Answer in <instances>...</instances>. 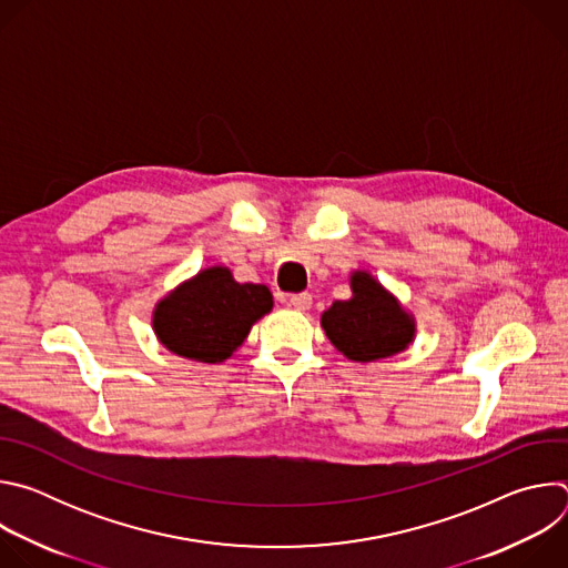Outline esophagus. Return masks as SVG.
I'll return each instance as SVG.
<instances>
[{"mask_svg": "<svg viewBox=\"0 0 568 568\" xmlns=\"http://www.w3.org/2000/svg\"><path fill=\"white\" fill-rule=\"evenodd\" d=\"M290 305H292L294 310H298V312H305V310H310V305H312V294H310V292L292 294V296H290Z\"/></svg>", "mask_w": 568, "mask_h": 568, "instance_id": "1", "label": "esophagus"}]
</instances>
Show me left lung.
<instances>
[{
    "mask_svg": "<svg viewBox=\"0 0 568 568\" xmlns=\"http://www.w3.org/2000/svg\"><path fill=\"white\" fill-rule=\"evenodd\" d=\"M353 296L321 314L331 344L353 362H375L407 348L416 321L368 272H353Z\"/></svg>",
    "mask_w": 568,
    "mask_h": 568,
    "instance_id": "obj_1",
    "label": "left lung"
}]
</instances>
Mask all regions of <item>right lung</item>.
<instances>
[{"label":"right lung","instance_id":"1","mask_svg":"<svg viewBox=\"0 0 568 568\" xmlns=\"http://www.w3.org/2000/svg\"><path fill=\"white\" fill-rule=\"evenodd\" d=\"M272 305L265 285L235 283L226 267H209L156 303L152 328L171 353L220 364L242 346Z\"/></svg>","mask_w":568,"mask_h":568}]
</instances>
